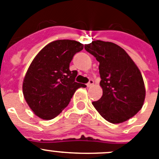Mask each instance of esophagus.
<instances>
[{"label": "esophagus", "instance_id": "1", "mask_svg": "<svg viewBox=\"0 0 159 159\" xmlns=\"http://www.w3.org/2000/svg\"><path fill=\"white\" fill-rule=\"evenodd\" d=\"M93 84H94V80H92V79H90L89 82L87 84V86H88V88H91Z\"/></svg>", "mask_w": 159, "mask_h": 159}]
</instances>
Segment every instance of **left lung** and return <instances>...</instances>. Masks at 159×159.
I'll list each match as a JSON object with an SVG mask.
<instances>
[{"instance_id": "obj_1", "label": "left lung", "mask_w": 159, "mask_h": 159, "mask_svg": "<svg viewBox=\"0 0 159 159\" xmlns=\"http://www.w3.org/2000/svg\"><path fill=\"white\" fill-rule=\"evenodd\" d=\"M84 48L99 62L102 95L92 104L107 121H127L141 110L145 99L139 69L124 49L111 42L95 40Z\"/></svg>"}]
</instances>
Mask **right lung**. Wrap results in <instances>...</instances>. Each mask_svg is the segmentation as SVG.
I'll return each instance as SVG.
<instances>
[{
	"label": "right lung",
	"instance_id": "add662e5",
	"mask_svg": "<svg viewBox=\"0 0 159 159\" xmlns=\"http://www.w3.org/2000/svg\"><path fill=\"white\" fill-rule=\"evenodd\" d=\"M84 45L71 40L51 42L36 55L23 82V94L38 117L52 119L68 105L71 97L85 84L75 82L77 71H71L73 57Z\"/></svg>",
	"mask_w": 159,
	"mask_h": 159
}]
</instances>
